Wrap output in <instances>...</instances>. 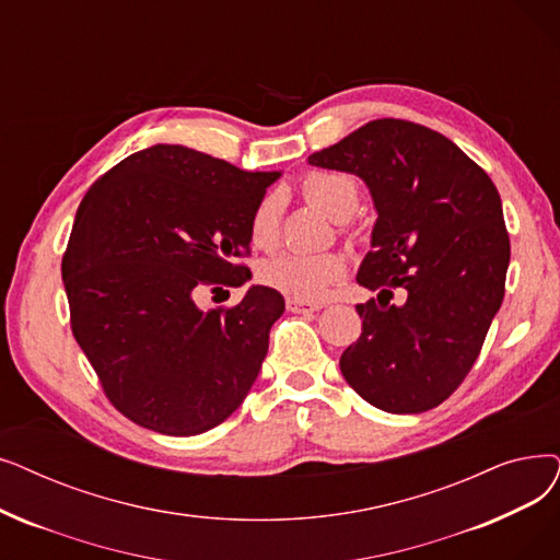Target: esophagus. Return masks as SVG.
I'll list each match as a JSON object with an SVG mask.
<instances>
[{
	"instance_id": "34e87169",
	"label": "esophagus",
	"mask_w": 560,
	"mask_h": 560,
	"mask_svg": "<svg viewBox=\"0 0 560 560\" xmlns=\"http://www.w3.org/2000/svg\"><path fill=\"white\" fill-rule=\"evenodd\" d=\"M285 306H288V311H293V313H313V311H320L323 308V304H318V302L298 300V298H288Z\"/></svg>"
}]
</instances>
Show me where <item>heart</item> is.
I'll return each instance as SVG.
<instances>
[{
  "mask_svg": "<svg viewBox=\"0 0 560 560\" xmlns=\"http://www.w3.org/2000/svg\"><path fill=\"white\" fill-rule=\"evenodd\" d=\"M302 197L323 210L334 222H346L359 206V185L338 172H311L302 180ZM281 206L277 197H262L249 214V242L256 249H270L279 240ZM346 260L338 254H293L285 252L260 262L258 277L283 295L298 300H320L327 288L343 277Z\"/></svg>",
  "mask_w": 560,
  "mask_h": 560,
  "instance_id": "b5f03b06",
  "label": "heart"
}]
</instances>
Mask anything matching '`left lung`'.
Wrapping results in <instances>:
<instances>
[{
  "label": "left lung",
  "instance_id": "8db88e82",
  "mask_svg": "<svg viewBox=\"0 0 560 560\" xmlns=\"http://www.w3.org/2000/svg\"><path fill=\"white\" fill-rule=\"evenodd\" d=\"M359 176L377 222L357 283L380 290L357 304L361 336L340 354L354 392L392 415L442 405L471 371L505 293L510 240L501 197L444 135L377 118L308 155ZM402 289V305H392Z\"/></svg>",
  "mask_w": 560,
  "mask_h": 560
}]
</instances>
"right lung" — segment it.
<instances>
[{
	"instance_id": "1",
	"label": "right lung",
	"mask_w": 560,
	"mask_h": 560,
	"mask_svg": "<svg viewBox=\"0 0 560 560\" xmlns=\"http://www.w3.org/2000/svg\"><path fill=\"white\" fill-rule=\"evenodd\" d=\"M279 176L158 143L82 199L61 260L70 327L109 402L137 425L201 434L247 398L283 298L252 285L231 308H201L199 295L252 279L240 262L249 214Z\"/></svg>"
}]
</instances>
